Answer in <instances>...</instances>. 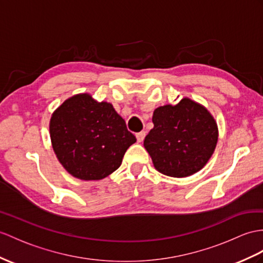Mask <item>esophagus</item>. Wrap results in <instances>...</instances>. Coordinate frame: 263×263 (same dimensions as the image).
I'll return each mask as SVG.
<instances>
[{"mask_svg": "<svg viewBox=\"0 0 263 263\" xmlns=\"http://www.w3.org/2000/svg\"><path fill=\"white\" fill-rule=\"evenodd\" d=\"M145 136H146V133H145V132H140V133L136 134L137 142H138V143H142L143 140H144V138H145Z\"/></svg>", "mask_w": 263, "mask_h": 263, "instance_id": "1", "label": "esophagus"}]
</instances>
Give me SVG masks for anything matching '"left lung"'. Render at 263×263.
Instances as JSON below:
<instances>
[{
	"mask_svg": "<svg viewBox=\"0 0 263 263\" xmlns=\"http://www.w3.org/2000/svg\"><path fill=\"white\" fill-rule=\"evenodd\" d=\"M153 129L144 147L159 173L186 177L206 165L219 139L217 124L205 107L184 97L176 105H164L153 112Z\"/></svg>",
	"mask_w": 263,
	"mask_h": 263,
	"instance_id": "1",
	"label": "left lung"
}]
</instances>
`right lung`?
Instances as JSON below:
<instances>
[{
    "instance_id": "1",
    "label": "right lung",
    "mask_w": 263,
    "mask_h": 263,
    "mask_svg": "<svg viewBox=\"0 0 263 263\" xmlns=\"http://www.w3.org/2000/svg\"><path fill=\"white\" fill-rule=\"evenodd\" d=\"M50 138L57 158L73 177L99 181L116 171L136 137L110 102L89 93L68 98L50 119Z\"/></svg>"
}]
</instances>
